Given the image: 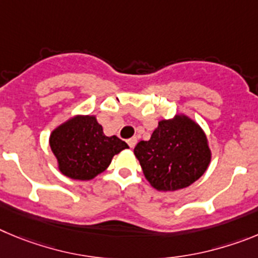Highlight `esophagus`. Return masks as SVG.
I'll return each instance as SVG.
<instances>
[{"mask_svg": "<svg viewBox=\"0 0 258 258\" xmlns=\"http://www.w3.org/2000/svg\"><path fill=\"white\" fill-rule=\"evenodd\" d=\"M136 143H138V139H136V138H131V139H128V140H127V144L130 145V148H135Z\"/></svg>", "mask_w": 258, "mask_h": 258, "instance_id": "obj_1", "label": "esophagus"}]
</instances>
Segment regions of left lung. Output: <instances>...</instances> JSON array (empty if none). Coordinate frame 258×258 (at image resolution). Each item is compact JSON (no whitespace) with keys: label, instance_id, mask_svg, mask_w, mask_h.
<instances>
[{"label":"left lung","instance_id":"left-lung-1","mask_svg":"<svg viewBox=\"0 0 258 258\" xmlns=\"http://www.w3.org/2000/svg\"><path fill=\"white\" fill-rule=\"evenodd\" d=\"M144 176L159 191H175L196 182L208 168L211 149L197 122L184 114L162 119L148 141L134 149Z\"/></svg>","mask_w":258,"mask_h":258}]
</instances>
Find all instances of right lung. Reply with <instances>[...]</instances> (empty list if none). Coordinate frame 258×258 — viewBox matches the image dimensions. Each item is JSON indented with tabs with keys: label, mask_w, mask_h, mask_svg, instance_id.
<instances>
[{
	"label": "right lung",
	"mask_w": 258,
	"mask_h": 258,
	"mask_svg": "<svg viewBox=\"0 0 258 258\" xmlns=\"http://www.w3.org/2000/svg\"><path fill=\"white\" fill-rule=\"evenodd\" d=\"M51 150L60 172L73 180H92L109 167L113 157L127 149L117 136H106L95 115H76L50 135Z\"/></svg>",
	"instance_id": "1"
}]
</instances>
